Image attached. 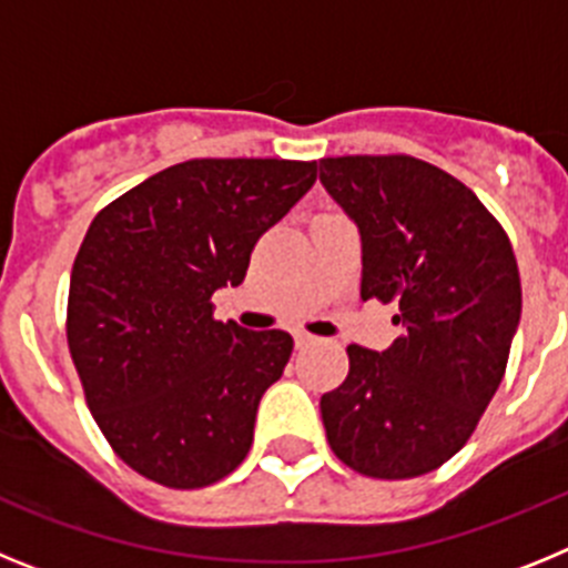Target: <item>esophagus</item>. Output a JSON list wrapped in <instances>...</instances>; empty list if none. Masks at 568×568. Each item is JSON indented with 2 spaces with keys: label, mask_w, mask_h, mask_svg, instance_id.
I'll return each instance as SVG.
<instances>
[{
  "label": "esophagus",
  "mask_w": 568,
  "mask_h": 568,
  "mask_svg": "<svg viewBox=\"0 0 568 568\" xmlns=\"http://www.w3.org/2000/svg\"><path fill=\"white\" fill-rule=\"evenodd\" d=\"M315 335H310V333H304V329H295V346H310V344H315Z\"/></svg>",
  "instance_id": "obj_1"
}]
</instances>
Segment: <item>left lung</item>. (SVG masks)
Masks as SVG:
<instances>
[{
    "label": "left lung",
    "mask_w": 568,
    "mask_h": 568,
    "mask_svg": "<svg viewBox=\"0 0 568 568\" xmlns=\"http://www.w3.org/2000/svg\"><path fill=\"white\" fill-rule=\"evenodd\" d=\"M361 233V298L395 301L404 333L375 353L349 344V373L321 395L338 460L366 478L438 469L498 393L520 321L509 235L455 175L413 155L321 159Z\"/></svg>",
    "instance_id": "1"
}]
</instances>
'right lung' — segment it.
Wrapping results in <instances>:
<instances>
[{"label":"right lung","mask_w":568,"mask_h":568,"mask_svg":"<svg viewBox=\"0 0 568 568\" xmlns=\"http://www.w3.org/2000/svg\"><path fill=\"white\" fill-rule=\"evenodd\" d=\"M315 162L190 159L99 210L68 295V346L113 453L170 489L227 478L293 338L213 318L255 241L315 184Z\"/></svg>","instance_id":"add662e5"}]
</instances>
